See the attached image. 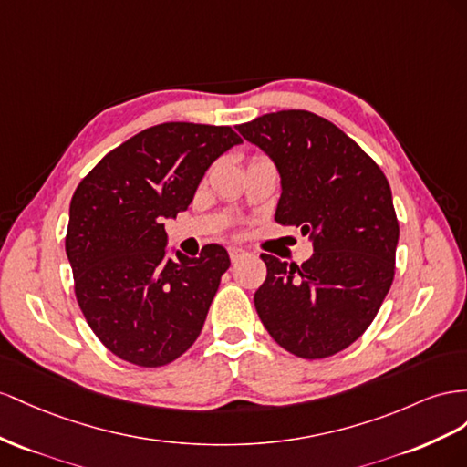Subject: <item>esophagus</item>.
Here are the masks:
<instances>
[{
    "label": "esophagus",
    "mask_w": 467,
    "mask_h": 467,
    "mask_svg": "<svg viewBox=\"0 0 467 467\" xmlns=\"http://www.w3.org/2000/svg\"><path fill=\"white\" fill-rule=\"evenodd\" d=\"M229 256H231V262H238V260H243L246 256V250L238 248V246H231L229 248Z\"/></svg>",
    "instance_id": "obj_1"
}]
</instances>
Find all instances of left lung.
I'll return each instance as SVG.
<instances>
[{"label":"left lung","mask_w":467,"mask_h":467,"mask_svg":"<svg viewBox=\"0 0 467 467\" xmlns=\"http://www.w3.org/2000/svg\"><path fill=\"white\" fill-rule=\"evenodd\" d=\"M236 130L277 168L275 221L299 226L313 243L301 265L262 254L268 275L254 293L260 321L299 358L348 348L393 282L399 223L388 178L337 125L309 111L268 113Z\"/></svg>","instance_id":"obj_1"}]
</instances>
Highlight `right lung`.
Returning a JSON list of instances; mask_svg holds the SVG:
<instances>
[{"instance_id":"add662e5","label":"right lung","mask_w":467,"mask_h":467,"mask_svg":"<svg viewBox=\"0 0 467 467\" xmlns=\"http://www.w3.org/2000/svg\"><path fill=\"white\" fill-rule=\"evenodd\" d=\"M243 139L231 127L162 123L117 146L79 182L66 256L88 325L125 362L158 368L197 340L231 258L168 254L164 219L193 202L205 171Z\"/></svg>"}]
</instances>
